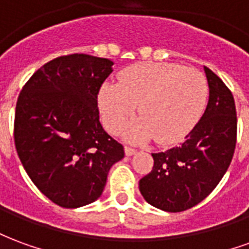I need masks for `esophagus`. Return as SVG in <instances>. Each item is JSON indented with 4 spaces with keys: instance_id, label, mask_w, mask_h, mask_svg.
<instances>
[{
    "instance_id": "obj_1",
    "label": "esophagus",
    "mask_w": 249,
    "mask_h": 249,
    "mask_svg": "<svg viewBox=\"0 0 249 249\" xmlns=\"http://www.w3.org/2000/svg\"><path fill=\"white\" fill-rule=\"evenodd\" d=\"M136 152L137 151H136L135 148H132V146H125V155H126V156H133Z\"/></svg>"
}]
</instances>
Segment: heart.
I'll use <instances>...</instances> for the list:
<instances>
[{"instance_id": "1", "label": "heart", "mask_w": 249, "mask_h": 249, "mask_svg": "<svg viewBox=\"0 0 249 249\" xmlns=\"http://www.w3.org/2000/svg\"><path fill=\"white\" fill-rule=\"evenodd\" d=\"M208 100V81L196 68L167 62H140L120 71L119 82L104 84L98 105L105 128L117 135L135 113L141 117L128 139L160 144L178 142L193 129Z\"/></svg>"}]
</instances>
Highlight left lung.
Instances as JSON below:
<instances>
[{"label":"left lung","instance_id":"obj_1","mask_svg":"<svg viewBox=\"0 0 249 249\" xmlns=\"http://www.w3.org/2000/svg\"><path fill=\"white\" fill-rule=\"evenodd\" d=\"M209 100L203 117L180 146L152 153L153 168L139 183L142 197L165 212L197 205L220 183L236 146L237 117L232 93L209 68Z\"/></svg>","mask_w":249,"mask_h":249}]
</instances>
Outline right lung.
Segmentation results:
<instances>
[{
	"label": "right lung",
	"mask_w": 249,
	"mask_h": 249,
	"mask_svg": "<svg viewBox=\"0 0 249 249\" xmlns=\"http://www.w3.org/2000/svg\"><path fill=\"white\" fill-rule=\"evenodd\" d=\"M108 58L74 53L41 66L19 93L14 144L30 180L62 208L96 201L124 146L100 124L97 96Z\"/></svg>",
	"instance_id": "add662e5"
}]
</instances>
